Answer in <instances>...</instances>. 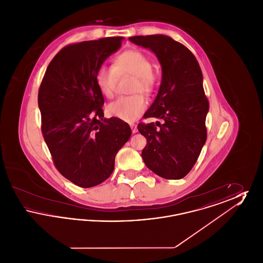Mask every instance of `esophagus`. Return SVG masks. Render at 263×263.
<instances>
[{"instance_id":"1","label":"esophagus","mask_w":263,"mask_h":263,"mask_svg":"<svg viewBox=\"0 0 263 263\" xmlns=\"http://www.w3.org/2000/svg\"><path fill=\"white\" fill-rule=\"evenodd\" d=\"M130 127H131V130H132V132H133V133H137V124H134V123H130Z\"/></svg>"}]
</instances>
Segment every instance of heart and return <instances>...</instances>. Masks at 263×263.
<instances>
[{
  "mask_svg": "<svg viewBox=\"0 0 263 263\" xmlns=\"http://www.w3.org/2000/svg\"><path fill=\"white\" fill-rule=\"evenodd\" d=\"M153 63L142 51L131 49L117 56L112 68L101 66L96 74V83L101 95L107 99L112 98L118 76H135L132 92L150 95L155 87L156 78L152 71ZM147 108V102L141 95L121 97L107 105V112L123 121L133 122Z\"/></svg>",
  "mask_w": 263,
  "mask_h": 263,
  "instance_id": "b5f03b06",
  "label": "heart"
}]
</instances>
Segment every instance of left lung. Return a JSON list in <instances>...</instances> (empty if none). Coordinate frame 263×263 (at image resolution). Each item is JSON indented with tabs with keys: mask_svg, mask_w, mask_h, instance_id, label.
I'll return each instance as SVG.
<instances>
[{
	"mask_svg": "<svg viewBox=\"0 0 263 263\" xmlns=\"http://www.w3.org/2000/svg\"><path fill=\"white\" fill-rule=\"evenodd\" d=\"M154 52L162 66L159 92L144 117L162 119L138 125L147 139L142 158L147 167L165 179H180L196 163L207 139L209 102L200 66L191 51L163 34L129 37Z\"/></svg>",
	"mask_w": 263,
	"mask_h": 263,
	"instance_id": "1",
	"label": "left lung"
}]
</instances>
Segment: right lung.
<instances>
[{
  "label": "right lung",
  "instance_id": "right-lung-1",
  "mask_svg": "<svg viewBox=\"0 0 263 263\" xmlns=\"http://www.w3.org/2000/svg\"><path fill=\"white\" fill-rule=\"evenodd\" d=\"M124 37L75 43L48 65L38 91L42 134L60 174L81 187L96 186L114 170L115 156L131 136L116 117H103L96 74Z\"/></svg>",
  "mask_w": 263,
  "mask_h": 263
}]
</instances>
